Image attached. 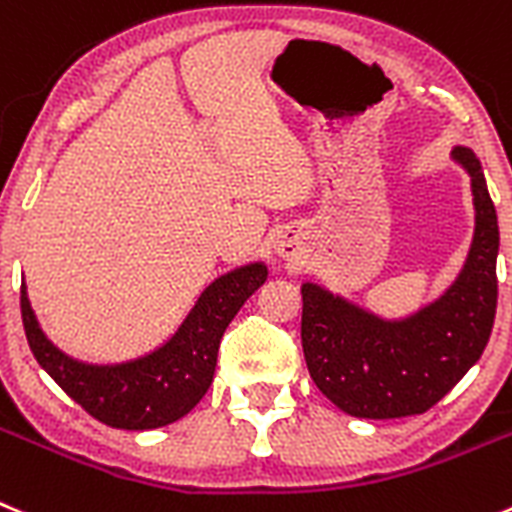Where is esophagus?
I'll return each instance as SVG.
<instances>
[{
	"mask_svg": "<svg viewBox=\"0 0 512 512\" xmlns=\"http://www.w3.org/2000/svg\"><path fill=\"white\" fill-rule=\"evenodd\" d=\"M275 252H278V257H283V260H290V262L303 260L305 247H303V240H300L298 229H288V232L280 234L278 245H275Z\"/></svg>",
	"mask_w": 512,
	"mask_h": 512,
	"instance_id": "34e87169",
	"label": "esophagus"
}]
</instances>
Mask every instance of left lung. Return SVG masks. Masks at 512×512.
I'll return each instance as SVG.
<instances>
[{"mask_svg":"<svg viewBox=\"0 0 512 512\" xmlns=\"http://www.w3.org/2000/svg\"><path fill=\"white\" fill-rule=\"evenodd\" d=\"M452 159L470 174L475 234L460 275L437 300L389 321L318 283L300 288L310 379L351 417L424 414L490 341L498 308V214L475 151L455 146Z\"/></svg>","mask_w":512,"mask_h":512,"instance_id":"8db88e82","label":"left lung"}]
</instances>
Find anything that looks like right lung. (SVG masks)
Instances as JSON below:
<instances>
[{
	"instance_id": "add662e5",
	"label": "right lung",
	"mask_w": 512,
	"mask_h": 512,
	"mask_svg": "<svg viewBox=\"0 0 512 512\" xmlns=\"http://www.w3.org/2000/svg\"><path fill=\"white\" fill-rule=\"evenodd\" d=\"M265 280V262L224 272L202 290L169 341L123 364H85L60 351L40 328L25 283L19 305L37 364L70 399L113 429H156L189 414L207 394L224 331Z\"/></svg>"
}]
</instances>
